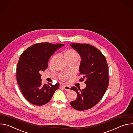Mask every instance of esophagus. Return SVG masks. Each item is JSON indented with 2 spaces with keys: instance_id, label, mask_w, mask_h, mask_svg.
I'll return each mask as SVG.
<instances>
[{
  "instance_id": "esophagus-1",
  "label": "esophagus",
  "mask_w": 133,
  "mask_h": 133,
  "mask_svg": "<svg viewBox=\"0 0 133 133\" xmlns=\"http://www.w3.org/2000/svg\"><path fill=\"white\" fill-rule=\"evenodd\" d=\"M63 87L64 89L65 90H67V91H69V90H70V87L69 86H68L63 85Z\"/></svg>"
}]
</instances>
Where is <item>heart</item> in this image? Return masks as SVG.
<instances>
[{"label": "heart", "instance_id": "b5f03b06", "mask_svg": "<svg viewBox=\"0 0 133 133\" xmlns=\"http://www.w3.org/2000/svg\"><path fill=\"white\" fill-rule=\"evenodd\" d=\"M63 55L67 63L69 62L75 63L79 58V54L76 51L72 49H68L66 50L63 53ZM56 58H57L56 55L53 56L50 60V63L52 64L56 60ZM68 76H69V75L68 74L62 73L59 75V78L62 81H65L68 77Z\"/></svg>", "mask_w": 133, "mask_h": 133}]
</instances>
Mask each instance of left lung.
I'll return each mask as SVG.
<instances>
[{
    "mask_svg": "<svg viewBox=\"0 0 133 133\" xmlns=\"http://www.w3.org/2000/svg\"><path fill=\"white\" fill-rule=\"evenodd\" d=\"M81 57L79 71L86 85L81 89L72 87L70 89L77 94L76 100L71 102V106L78 110H85L96 105L102 98L109 84L108 66L105 57L96 48L87 44H71Z\"/></svg>",
    "mask_w": 133,
    "mask_h": 133,
    "instance_id": "left-lung-1",
    "label": "left lung"
}]
</instances>
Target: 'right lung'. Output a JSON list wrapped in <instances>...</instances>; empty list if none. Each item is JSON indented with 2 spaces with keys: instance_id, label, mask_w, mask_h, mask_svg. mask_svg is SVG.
<instances>
[{
  "instance_id": "1",
  "label": "right lung",
  "mask_w": 133,
  "mask_h": 133,
  "mask_svg": "<svg viewBox=\"0 0 133 133\" xmlns=\"http://www.w3.org/2000/svg\"><path fill=\"white\" fill-rule=\"evenodd\" d=\"M64 44H36L21 55L17 66V82L25 98L31 104L42 106L48 103L59 84L43 85L40 72L48 67L51 55Z\"/></svg>"
}]
</instances>
